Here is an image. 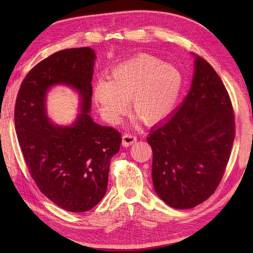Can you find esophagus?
<instances>
[{"mask_svg": "<svg viewBox=\"0 0 253 253\" xmlns=\"http://www.w3.org/2000/svg\"><path fill=\"white\" fill-rule=\"evenodd\" d=\"M137 141L136 136L126 133L124 136H122V144L125 145V147H128V145H132Z\"/></svg>", "mask_w": 253, "mask_h": 253, "instance_id": "34e87169", "label": "esophagus"}]
</instances>
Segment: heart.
Listing matches in <instances>:
<instances>
[{
    "instance_id": "1",
    "label": "heart",
    "mask_w": 253,
    "mask_h": 253,
    "mask_svg": "<svg viewBox=\"0 0 253 253\" xmlns=\"http://www.w3.org/2000/svg\"><path fill=\"white\" fill-rule=\"evenodd\" d=\"M183 78L178 68L151 55L135 56L115 66L110 80L96 83L94 97L104 117L116 124L127 110L145 125L169 115L178 100Z\"/></svg>"
}]
</instances>
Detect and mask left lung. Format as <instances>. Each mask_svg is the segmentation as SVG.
Here are the masks:
<instances>
[{
    "mask_svg": "<svg viewBox=\"0 0 253 253\" xmlns=\"http://www.w3.org/2000/svg\"><path fill=\"white\" fill-rule=\"evenodd\" d=\"M190 91L179 109L147 138L153 151L157 195L175 209H190L214 193L235 136L232 103L217 73L196 56Z\"/></svg>",
    "mask_w": 253,
    "mask_h": 253,
    "instance_id": "1",
    "label": "left lung"
}]
</instances>
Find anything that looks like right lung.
Returning a JSON list of instances; mask_svg holds the SVG:
<instances>
[{
	"label": "right lung",
	"mask_w": 253,
	"mask_h": 253,
	"mask_svg": "<svg viewBox=\"0 0 253 253\" xmlns=\"http://www.w3.org/2000/svg\"><path fill=\"white\" fill-rule=\"evenodd\" d=\"M95 51L68 48L34 66L23 80L14 106V126L23 157L36 185L48 200L70 212H85L108 188L110 163L119 152L120 133L89 116ZM56 84L77 89L82 113L71 127L52 125L44 96Z\"/></svg>",
	"instance_id": "1"
}]
</instances>
